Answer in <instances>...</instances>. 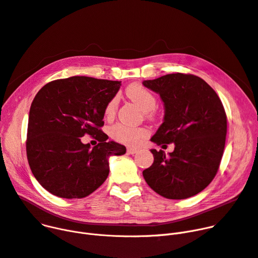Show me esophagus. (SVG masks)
<instances>
[{"instance_id": "34e87169", "label": "esophagus", "mask_w": 258, "mask_h": 258, "mask_svg": "<svg viewBox=\"0 0 258 258\" xmlns=\"http://www.w3.org/2000/svg\"><path fill=\"white\" fill-rule=\"evenodd\" d=\"M139 150L138 149H137V148H127L126 149V152H127V154H135V153H137V152H138Z\"/></svg>"}]
</instances>
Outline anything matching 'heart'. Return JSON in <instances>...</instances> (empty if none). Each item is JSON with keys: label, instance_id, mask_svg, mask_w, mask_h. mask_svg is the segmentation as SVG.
I'll use <instances>...</instances> for the list:
<instances>
[{"label": "heart", "instance_id": "1", "mask_svg": "<svg viewBox=\"0 0 258 258\" xmlns=\"http://www.w3.org/2000/svg\"><path fill=\"white\" fill-rule=\"evenodd\" d=\"M127 96L138 105L148 117L152 116V110L157 106V98L154 94L140 84H132L126 88ZM117 98L114 97L106 107L105 114L111 117L117 109ZM147 130L143 127H131L122 123H116L110 128L111 138L119 143L134 146L138 144L147 136Z\"/></svg>", "mask_w": 258, "mask_h": 258}]
</instances>
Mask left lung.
Segmentation results:
<instances>
[{"label":"left lung","instance_id":"left-lung-1","mask_svg":"<svg viewBox=\"0 0 258 258\" xmlns=\"http://www.w3.org/2000/svg\"><path fill=\"white\" fill-rule=\"evenodd\" d=\"M143 85L160 94L165 107L164 122L150 141L175 145L169 154L151 149L154 161L143 171L144 179L165 198L192 197L218 172L227 133L224 107L211 86L194 75L170 74Z\"/></svg>","mask_w":258,"mask_h":258}]
</instances>
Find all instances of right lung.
Masks as SVG:
<instances>
[{
  "label": "right lung",
  "mask_w": 258,
  "mask_h": 258,
  "mask_svg": "<svg viewBox=\"0 0 258 258\" xmlns=\"http://www.w3.org/2000/svg\"><path fill=\"white\" fill-rule=\"evenodd\" d=\"M121 82L89 77L51 81L34 97L29 113L27 158L33 175L46 191L67 199L84 198L109 175V158L125 146L100 130L105 110ZM85 134L100 143H81Z\"/></svg>",
  "instance_id": "obj_1"
}]
</instances>
